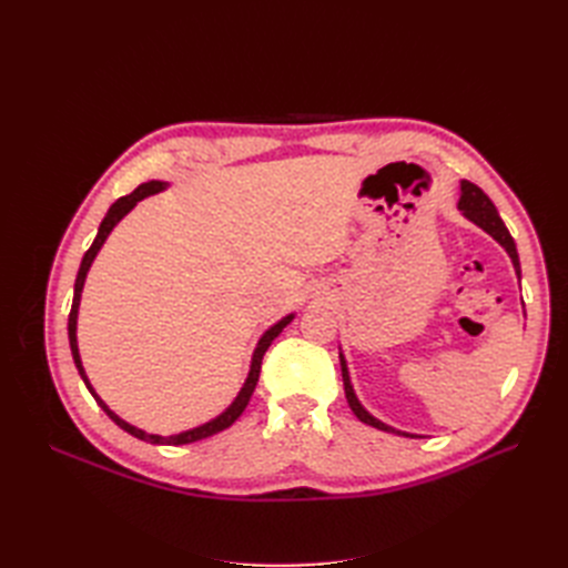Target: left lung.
Returning a JSON list of instances; mask_svg holds the SVG:
<instances>
[{
	"mask_svg": "<svg viewBox=\"0 0 568 568\" xmlns=\"http://www.w3.org/2000/svg\"><path fill=\"white\" fill-rule=\"evenodd\" d=\"M459 189H462V194H459L457 209L462 211V215L467 217L469 222H474V225L484 230L486 234H490V236L495 239V242L500 244V246L507 251V255L511 257V263H514V270H517V274L521 277V265H519L517 244H514V239H511L509 230L505 227V222H503L500 213H497V209L493 205V201L484 194V189H478L476 184H471V182H467V180H462V182H459ZM338 357H341V372H343V388H346V398H348L351 409L355 412V417H357L359 422H365V424L374 426V428H379V432H386V434H400V436H407V438H417L415 434L398 432V428H393V426L384 424L382 419H376V417H372V415H369V412L363 407V403L357 400V395H355V390H353L346 357H343V353H338Z\"/></svg>",
	"mask_w": 568,
	"mask_h": 568,
	"instance_id": "1",
	"label": "left lung"
}]
</instances>
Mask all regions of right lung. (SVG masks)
<instances>
[{
	"label": "right lung",
	"mask_w": 568,
	"mask_h": 568,
	"mask_svg": "<svg viewBox=\"0 0 568 568\" xmlns=\"http://www.w3.org/2000/svg\"><path fill=\"white\" fill-rule=\"evenodd\" d=\"M163 189H168V182H161V180H151V182H144V184H140L134 189L132 194H128V196H120L111 209H109V213H106V217L101 220V225H99V232H97V239L92 242V246H90V251L84 253V257H82V263H80V270H78V277H75V294H73V305H71V315H68V341H71V353H73V363H75V367H78V372H80V376H82V382H84V386H88V390L92 393V398L99 403V407L106 412V415L123 428V432H128L130 436H134V438H140V440H146V443H153V445H186V443H196V440H203V438H211V436H215V434H220V432H225V428H230L239 417H242V412L246 409V405H248V400H251V395H253V390H255V384H257V376H261V365H263V355H265V351L270 348V343L277 338L280 334H282V329L284 326L294 320L296 315L291 313V315H286V317H282L277 324H272L270 329L261 336V341H257V346H255V351H253V357H251V369H248V376H246V382H244V386H242V390H239V395L236 398L232 400V405L222 412V415H217L215 419H211V422H205V424H201V426H194V428H189V432H180V434H173V436H159V434H146V432H142V428H136V426H132V424H128L125 419H120L115 412L99 398L97 395V390L92 388V384H90V379H88V374H84V367H82V359H80V351H78V311H80V296H82V286H84V280H88V272H90V267H92V263H94V257H97V253H99V248L104 246V242L109 239V234L113 232V227L118 225L120 220H123L136 203H140L142 199H146V196H151V194H159V192H163Z\"/></svg>",
	"instance_id": "right-lung-1"
}]
</instances>
